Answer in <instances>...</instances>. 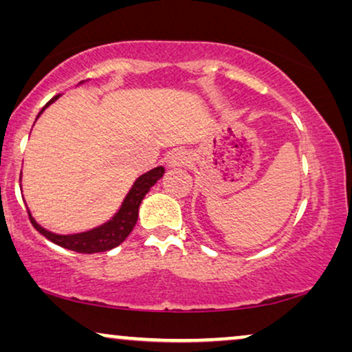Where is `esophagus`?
I'll use <instances>...</instances> for the list:
<instances>
[{"label":"esophagus","mask_w":352,"mask_h":352,"mask_svg":"<svg viewBox=\"0 0 352 352\" xmlns=\"http://www.w3.org/2000/svg\"><path fill=\"white\" fill-rule=\"evenodd\" d=\"M171 166H176V165H186V163H189V155H187L186 151H181V148H176V151L171 152L170 155V160H168Z\"/></svg>","instance_id":"esophagus-1"}]
</instances>
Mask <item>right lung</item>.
Returning <instances> with one entry per match:
<instances>
[{
    "mask_svg": "<svg viewBox=\"0 0 352 352\" xmlns=\"http://www.w3.org/2000/svg\"><path fill=\"white\" fill-rule=\"evenodd\" d=\"M57 98H59V96H54V98H52L50 102L40 110V113L51 102H54ZM163 173H165L163 166H157L148 173H146V175L139 176L136 182H134V186L131 187V190H129V194L126 195V199H124L118 213L115 214L109 223L102 224L100 228L88 230V232L74 234V235H57V234L50 232V230L43 229L40 224H36V221L32 218L30 211H28V218H30V223L33 224V228H35L38 232L45 235L46 239H50L51 242L59 245V247L69 248L72 252H76V253L107 252V250L118 247V245L128 237L129 232H131L134 224H136L138 221L139 205H141L144 195H146L148 189H151V187L160 179Z\"/></svg>",
    "mask_w": 352,
    "mask_h": 352,
    "instance_id": "1",
    "label": "right lung"
}]
</instances>
